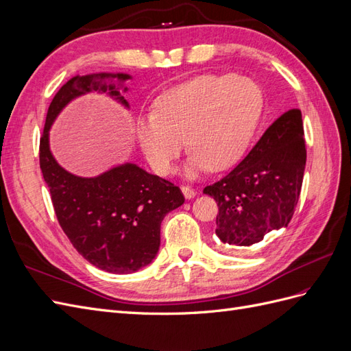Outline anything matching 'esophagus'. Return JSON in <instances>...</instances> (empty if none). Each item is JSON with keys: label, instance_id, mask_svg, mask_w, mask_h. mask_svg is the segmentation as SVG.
<instances>
[{"label": "esophagus", "instance_id": "esophagus-1", "mask_svg": "<svg viewBox=\"0 0 351 351\" xmlns=\"http://www.w3.org/2000/svg\"><path fill=\"white\" fill-rule=\"evenodd\" d=\"M182 192H183V195H184L186 199H193V197L196 196L195 189H192L190 186H183V187H182Z\"/></svg>", "mask_w": 351, "mask_h": 351}]
</instances>
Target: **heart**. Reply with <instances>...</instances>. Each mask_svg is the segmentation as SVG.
I'll list each match as a JSON object with an SVG mask.
<instances>
[{
  "mask_svg": "<svg viewBox=\"0 0 351 351\" xmlns=\"http://www.w3.org/2000/svg\"><path fill=\"white\" fill-rule=\"evenodd\" d=\"M262 92L240 76L200 74L164 92L152 114L136 120L137 143L154 171L168 176L184 149L193 151L184 168L187 177L222 171L246 152L262 111Z\"/></svg>",
  "mask_w": 351,
  "mask_h": 351,
  "instance_id": "1",
  "label": "heart"
}]
</instances>
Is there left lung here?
<instances>
[{
	"instance_id": "8db88e82",
	"label": "left lung",
	"mask_w": 351,
	"mask_h": 351,
	"mask_svg": "<svg viewBox=\"0 0 351 351\" xmlns=\"http://www.w3.org/2000/svg\"><path fill=\"white\" fill-rule=\"evenodd\" d=\"M306 165L300 110L275 120L243 161L204 193L218 204L217 236L227 244L252 246L289 226L299 202Z\"/></svg>"
}]
</instances>
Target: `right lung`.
I'll list each match as a JSON object with an SVG mask.
<instances>
[{"instance_id": "add662e5", "label": "right lung", "mask_w": 351, "mask_h": 351, "mask_svg": "<svg viewBox=\"0 0 351 351\" xmlns=\"http://www.w3.org/2000/svg\"><path fill=\"white\" fill-rule=\"evenodd\" d=\"M125 73H98L70 79L52 99L39 145V165L62 231L82 256L111 274H132L149 265L161 244V222L184 204L180 187L136 164L112 167L97 177H79L62 168L49 149V129L69 102L84 93L121 97ZM117 83L114 84L113 80Z\"/></svg>"}]
</instances>
